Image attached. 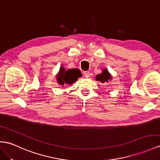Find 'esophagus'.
<instances>
[{
    "label": "esophagus",
    "instance_id": "obj_1",
    "mask_svg": "<svg viewBox=\"0 0 160 160\" xmlns=\"http://www.w3.org/2000/svg\"><path fill=\"white\" fill-rule=\"evenodd\" d=\"M83 74H84V76L85 77L88 78L89 76H90V72H88V71H87V72H84Z\"/></svg>",
    "mask_w": 160,
    "mask_h": 160
}]
</instances>
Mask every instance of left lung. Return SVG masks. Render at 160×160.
Instances as JSON below:
<instances>
[{
    "label": "left lung",
    "mask_w": 160,
    "mask_h": 160,
    "mask_svg": "<svg viewBox=\"0 0 160 160\" xmlns=\"http://www.w3.org/2000/svg\"><path fill=\"white\" fill-rule=\"evenodd\" d=\"M112 79V76L110 75L109 72L108 71L107 69H104L102 70V73L98 74L96 76V80L100 81L102 83H104L105 82H108Z\"/></svg>",
    "instance_id": "left-lung-1"
}]
</instances>
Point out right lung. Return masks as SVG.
I'll return each mask as SVG.
<instances>
[{"mask_svg": "<svg viewBox=\"0 0 160 160\" xmlns=\"http://www.w3.org/2000/svg\"><path fill=\"white\" fill-rule=\"evenodd\" d=\"M81 76L82 73L78 69H70L65 70V69L61 66L57 75V82L62 86L65 84H68L69 85L72 84Z\"/></svg>", "mask_w": 160, "mask_h": 160, "instance_id": "obj_1", "label": "right lung"}]
</instances>
